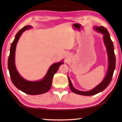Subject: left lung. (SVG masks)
I'll return each instance as SVG.
<instances>
[{"label":"left lung","instance_id":"1","mask_svg":"<svg viewBox=\"0 0 122 122\" xmlns=\"http://www.w3.org/2000/svg\"><path fill=\"white\" fill-rule=\"evenodd\" d=\"M95 29L97 32L101 33L103 34V40H104L105 46L106 47L107 53H108V55L109 66L108 71H107L106 76L105 77L104 79L103 80V81L100 84H99L97 86L95 87L93 89L88 91V92H82V91L76 90V89L74 88L71 80L68 76L69 87L72 92L76 94L81 95L84 96H92L102 92L110 84L111 80H112L113 72H114L115 69L116 57L114 53V47H113V42L111 40L109 33L108 32V30L103 26H97L95 27Z\"/></svg>","mask_w":122,"mask_h":122}]
</instances>
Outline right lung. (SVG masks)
Segmentation results:
<instances>
[{
    "instance_id": "obj_1",
    "label": "right lung",
    "mask_w": 122,
    "mask_h": 122,
    "mask_svg": "<svg viewBox=\"0 0 122 122\" xmlns=\"http://www.w3.org/2000/svg\"><path fill=\"white\" fill-rule=\"evenodd\" d=\"M31 26H26L21 28L15 35L10 48V53L8 59V69L12 83L18 89L28 95H39L44 94L49 90L52 83L53 78L56 73L62 62L53 63L48 69L45 77L40 81H29L22 78L16 71L15 65V51L16 45L22 33L31 28Z\"/></svg>"
}]
</instances>
